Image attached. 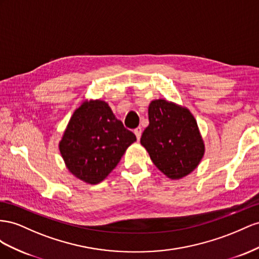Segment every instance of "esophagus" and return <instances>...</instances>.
Returning a JSON list of instances; mask_svg holds the SVG:
<instances>
[{
	"label": "esophagus",
	"mask_w": 259,
	"mask_h": 259,
	"mask_svg": "<svg viewBox=\"0 0 259 259\" xmlns=\"http://www.w3.org/2000/svg\"><path fill=\"white\" fill-rule=\"evenodd\" d=\"M135 135L137 137L138 140H140V138H141V135H142V128L141 127H138L135 129Z\"/></svg>",
	"instance_id": "1"
}]
</instances>
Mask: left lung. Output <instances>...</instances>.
<instances>
[{"mask_svg":"<svg viewBox=\"0 0 259 259\" xmlns=\"http://www.w3.org/2000/svg\"><path fill=\"white\" fill-rule=\"evenodd\" d=\"M149 120L141 144L154 165L172 180L193 171L204 156L205 144L190 110L166 100H154Z\"/></svg>","mask_w":259,"mask_h":259,"instance_id":"8db88e82","label":"left lung"}]
</instances>
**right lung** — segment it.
I'll return each mask as SVG.
<instances>
[{
    "label": "right lung",
    "mask_w": 259,
    "mask_h": 259,
    "mask_svg": "<svg viewBox=\"0 0 259 259\" xmlns=\"http://www.w3.org/2000/svg\"><path fill=\"white\" fill-rule=\"evenodd\" d=\"M136 141L106 102L87 100L73 112L58 146L69 172L83 182L98 184Z\"/></svg>",
    "instance_id": "add662e5"
}]
</instances>
